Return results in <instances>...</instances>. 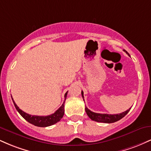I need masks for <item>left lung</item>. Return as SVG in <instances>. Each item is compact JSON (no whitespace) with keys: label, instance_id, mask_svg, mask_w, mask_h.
Returning a JSON list of instances; mask_svg holds the SVG:
<instances>
[{"label":"left lung","instance_id":"1","mask_svg":"<svg viewBox=\"0 0 151 151\" xmlns=\"http://www.w3.org/2000/svg\"><path fill=\"white\" fill-rule=\"evenodd\" d=\"M124 52H126V54L129 55V54L125 50H124ZM130 56V55H129ZM81 96H82L83 99H84V92L83 91H81ZM129 109H128L126 111L122 112L121 114H98V113H94V112L90 111L87 107L85 106V111L86 113L88 115L90 119L91 120L96 121V122H101V123H107V124H111V123H114L116 121H118L120 119H122L123 117H124L125 116L129 113L130 111Z\"/></svg>","mask_w":151,"mask_h":151}]
</instances>
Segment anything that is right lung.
<instances>
[{
  "mask_svg": "<svg viewBox=\"0 0 151 151\" xmlns=\"http://www.w3.org/2000/svg\"><path fill=\"white\" fill-rule=\"evenodd\" d=\"M67 92L65 93V101H64L63 104L59 108L55 113L51 114V115L46 116H32L30 115V114L25 113V112L22 111L20 109H19V107L16 105V104L15 103V101H13V104H14V106L16 109V110L18 111V113L22 116L24 119H25L26 121H28L30 124H33L34 126H38V127H47V126H50L53 125V124H55L56 123H58V121L61 120V119L63 117L64 114H65V103L66 98H67ZM12 97V96H11Z\"/></svg>",
  "mask_w": 151,
  "mask_h": 151,
  "instance_id": "add662e5",
  "label": "right lung"
}]
</instances>
